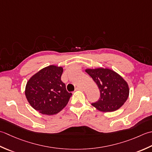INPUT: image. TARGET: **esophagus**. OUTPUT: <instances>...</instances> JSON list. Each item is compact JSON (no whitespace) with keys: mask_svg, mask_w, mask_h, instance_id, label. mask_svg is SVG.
<instances>
[{"mask_svg":"<svg viewBox=\"0 0 152 152\" xmlns=\"http://www.w3.org/2000/svg\"><path fill=\"white\" fill-rule=\"evenodd\" d=\"M83 88L81 87H80V86H77V87L75 88V91H82Z\"/></svg>","mask_w":152,"mask_h":152,"instance_id":"34e87169","label":"esophagus"}]
</instances>
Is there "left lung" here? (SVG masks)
I'll list each match as a JSON object with an SVG mask.
<instances>
[{
    "label": "left lung",
    "instance_id": "1",
    "mask_svg": "<svg viewBox=\"0 0 152 152\" xmlns=\"http://www.w3.org/2000/svg\"><path fill=\"white\" fill-rule=\"evenodd\" d=\"M86 72L100 90V98L92 104L97 110L111 112L118 110L127 100L129 94L127 83L116 72L106 68L88 69Z\"/></svg>",
    "mask_w": 152,
    "mask_h": 152
}]
</instances>
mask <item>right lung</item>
<instances>
[{
    "instance_id": "obj_1",
    "label": "right lung",
    "mask_w": 152,
    "mask_h": 152,
    "mask_svg": "<svg viewBox=\"0 0 152 152\" xmlns=\"http://www.w3.org/2000/svg\"><path fill=\"white\" fill-rule=\"evenodd\" d=\"M63 68L49 66L35 74L26 87V96L34 109L45 115H54L63 109L72 94L61 80Z\"/></svg>"
}]
</instances>
